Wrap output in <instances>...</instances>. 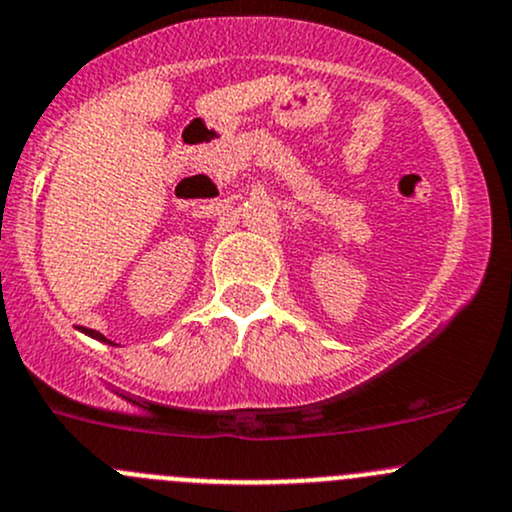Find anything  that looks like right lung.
Masks as SVG:
<instances>
[{
	"label": "right lung",
	"mask_w": 512,
	"mask_h": 512,
	"mask_svg": "<svg viewBox=\"0 0 512 512\" xmlns=\"http://www.w3.org/2000/svg\"><path fill=\"white\" fill-rule=\"evenodd\" d=\"M84 332H86V334H91V337H94V339H101V342H106V339H103L101 334H98V332H94V329H84Z\"/></svg>",
	"instance_id": "1"
}]
</instances>
